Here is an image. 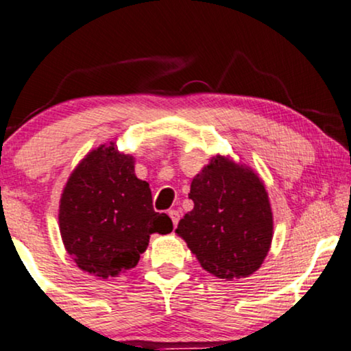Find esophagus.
<instances>
[{"label": "esophagus", "mask_w": 351, "mask_h": 351, "mask_svg": "<svg viewBox=\"0 0 351 351\" xmlns=\"http://www.w3.org/2000/svg\"><path fill=\"white\" fill-rule=\"evenodd\" d=\"M168 215H170V218H171V221H173V224H175V228H176V224H178V221H180V212L178 210H170V212H168Z\"/></svg>", "instance_id": "1"}]
</instances>
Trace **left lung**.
Wrapping results in <instances>:
<instances>
[{
    "instance_id": "1",
    "label": "left lung",
    "mask_w": 351,
    "mask_h": 351,
    "mask_svg": "<svg viewBox=\"0 0 351 351\" xmlns=\"http://www.w3.org/2000/svg\"><path fill=\"white\" fill-rule=\"evenodd\" d=\"M189 199L194 208L176 232L202 268L221 279L258 269L273 239V213L258 176L217 156L193 180Z\"/></svg>"
}]
</instances>
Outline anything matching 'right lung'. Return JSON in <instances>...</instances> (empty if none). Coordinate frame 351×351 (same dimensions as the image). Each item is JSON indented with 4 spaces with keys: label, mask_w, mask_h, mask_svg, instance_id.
Instances as JSON below:
<instances>
[{
    "label": "right lung",
    "mask_w": 351,
    "mask_h": 351,
    "mask_svg": "<svg viewBox=\"0 0 351 351\" xmlns=\"http://www.w3.org/2000/svg\"><path fill=\"white\" fill-rule=\"evenodd\" d=\"M59 226L78 268L102 279L136 266L152 232L173 230L170 217L154 210L149 184L134 175V158L114 143L88 154L70 175Z\"/></svg>",
    "instance_id": "right-lung-1"
}]
</instances>
